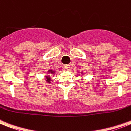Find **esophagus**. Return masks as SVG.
Masks as SVG:
<instances>
[{"instance_id":"1","label":"esophagus","mask_w":131,"mask_h":131,"mask_svg":"<svg viewBox=\"0 0 131 131\" xmlns=\"http://www.w3.org/2000/svg\"><path fill=\"white\" fill-rule=\"evenodd\" d=\"M64 69L66 70H68L70 69V65H69V64H66V65L64 66Z\"/></svg>"}]
</instances>
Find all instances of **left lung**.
<instances>
[{
  "label": "left lung",
  "instance_id": "obj_1",
  "mask_svg": "<svg viewBox=\"0 0 131 131\" xmlns=\"http://www.w3.org/2000/svg\"><path fill=\"white\" fill-rule=\"evenodd\" d=\"M81 74L82 75V79H81V81H82V80H84L83 77H84V72H81Z\"/></svg>",
  "mask_w": 131,
  "mask_h": 131
}]
</instances>
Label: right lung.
I'll list each match as a JSON object with an SVG mask.
<instances>
[{
	"instance_id": "add662e5",
	"label": "right lung",
	"mask_w": 131,
	"mask_h": 131,
	"mask_svg": "<svg viewBox=\"0 0 131 131\" xmlns=\"http://www.w3.org/2000/svg\"><path fill=\"white\" fill-rule=\"evenodd\" d=\"M55 75V71L52 69H49L47 71V74L44 75V78L45 79V81L48 83H51L52 77H54Z\"/></svg>"
}]
</instances>
